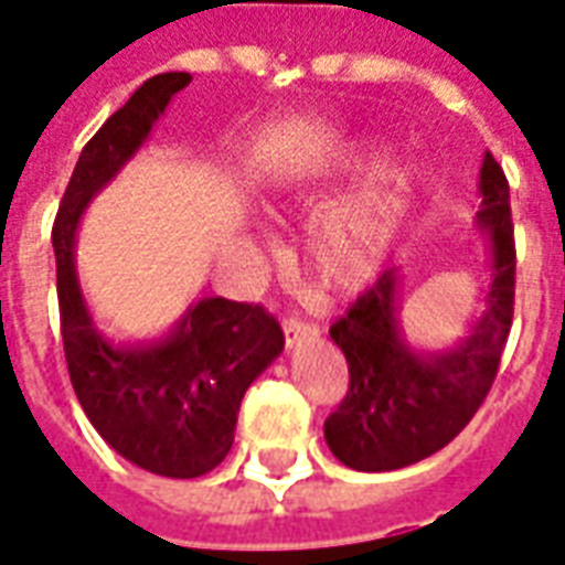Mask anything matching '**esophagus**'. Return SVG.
Returning a JSON list of instances; mask_svg holds the SVG:
<instances>
[{
    "label": "esophagus",
    "instance_id": "1",
    "mask_svg": "<svg viewBox=\"0 0 565 565\" xmlns=\"http://www.w3.org/2000/svg\"><path fill=\"white\" fill-rule=\"evenodd\" d=\"M282 333H286V345L291 349V345L303 343L307 337H312L316 328L307 322H300V319H295V316H288V319H282Z\"/></svg>",
    "mask_w": 565,
    "mask_h": 565
}]
</instances>
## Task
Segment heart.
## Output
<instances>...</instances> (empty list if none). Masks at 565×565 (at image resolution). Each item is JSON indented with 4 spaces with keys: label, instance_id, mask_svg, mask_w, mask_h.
<instances>
[{
    "label": "heart",
    "instance_id": "obj_1",
    "mask_svg": "<svg viewBox=\"0 0 565 565\" xmlns=\"http://www.w3.org/2000/svg\"><path fill=\"white\" fill-rule=\"evenodd\" d=\"M418 198L409 164H385L352 195L319 210L303 228V262L312 277L337 291H355L385 267L406 232Z\"/></svg>",
    "mask_w": 565,
    "mask_h": 565
}]
</instances>
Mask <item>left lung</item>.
I'll return each mask as SVG.
<instances>
[{
  "mask_svg": "<svg viewBox=\"0 0 565 565\" xmlns=\"http://www.w3.org/2000/svg\"><path fill=\"white\" fill-rule=\"evenodd\" d=\"M476 232L491 279L472 331L446 349H422L403 331V270L391 267L331 324L349 364V391L324 422L333 457L358 472H391L446 448L488 397L514 312V228L509 183L491 152L479 171Z\"/></svg>",
  "mask_w": 565,
  "mask_h": 565,
  "instance_id": "obj_1",
  "label": "left lung"
}]
</instances>
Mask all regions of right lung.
<instances>
[{
	"label": "right lung",
	"mask_w": 565,
	"mask_h": 565,
	"mask_svg": "<svg viewBox=\"0 0 565 565\" xmlns=\"http://www.w3.org/2000/svg\"><path fill=\"white\" fill-rule=\"evenodd\" d=\"M186 72H164L93 135L53 222L56 295L74 394L98 436L135 467L164 479H198L232 451L246 388L282 352L286 337L258 303L192 300L174 328L152 340H110L93 319L74 267L86 207L135 159Z\"/></svg>",
	"instance_id": "obj_1"
}]
</instances>
